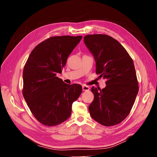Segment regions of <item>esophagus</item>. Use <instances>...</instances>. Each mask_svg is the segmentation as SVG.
I'll list each match as a JSON object with an SVG mask.
<instances>
[{
  "instance_id": "esophagus-1",
  "label": "esophagus",
  "mask_w": 157,
  "mask_h": 157,
  "mask_svg": "<svg viewBox=\"0 0 157 157\" xmlns=\"http://www.w3.org/2000/svg\"><path fill=\"white\" fill-rule=\"evenodd\" d=\"M82 88H83V91H88V90H90V87L88 86H86V85L82 86Z\"/></svg>"
}]
</instances>
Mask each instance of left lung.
Listing matches in <instances>:
<instances>
[{"instance_id": "8db88e82", "label": "left lung", "mask_w": 157, "mask_h": 157, "mask_svg": "<svg viewBox=\"0 0 157 157\" xmlns=\"http://www.w3.org/2000/svg\"><path fill=\"white\" fill-rule=\"evenodd\" d=\"M84 43L94 56L96 74L106 79L104 88L91 89L94 99L89 105L90 116L106 127L117 125L128 116L138 94L134 62L118 41L108 35H87Z\"/></svg>"}]
</instances>
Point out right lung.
<instances>
[{"mask_svg":"<svg viewBox=\"0 0 157 157\" xmlns=\"http://www.w3.org/2000/svg\"><path fill=\"white\" fill-rule=\"evenodd\" d=\"M82 36H55L36 46L23 72V95L34 117L44 125L60 124L71 114L72 103L82 92L80 85H68L56 76Z\"/></svg>","mask_w":157,"mask_h":157,"instance_id":"obj_1","label":"right lung"}]
</instances>
